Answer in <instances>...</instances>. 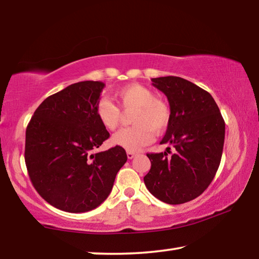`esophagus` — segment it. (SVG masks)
<instances>
[{"mask_svg": "<svg viewBox=\"0 0 259 259\" xmlns=\"http://www.w3.org/2000/svg\"><path fill=\"white\" fill-rule=\"evenodd\" d=\"M137 155V153H135V152H126V156H128V159L129 160H131V159H134V157Z\"/></svg>", "mask_w": 259, "mask_h": 259, "instance_id": "1", "label": "esophagus"}]
</instances>
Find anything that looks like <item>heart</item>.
I'll return each instance as SVG.
<instances>
[{"label": "heart", "mask_w": 259, "mask_h": 259, "mask_svg": "<svg viewBox=\"0 0 259 259\" xmlns=\"http://www.w3.org/2000/svg\"><path fill=\"white\" fill-rule=\"evenodd\" d=\"M114 98L122 111L135 112L131 116L134 126L123 129L113 136L112 143L129 152L142 150L154 140V134L160 135L168 128L171 111L164 100L155 98L151 89L142 84H129L114 93ZM96 116L109 131L120 124L121 111L115 104L102 98L96 105Z\"/></svg>", "instance_id": "obj_1"}]
</instances>
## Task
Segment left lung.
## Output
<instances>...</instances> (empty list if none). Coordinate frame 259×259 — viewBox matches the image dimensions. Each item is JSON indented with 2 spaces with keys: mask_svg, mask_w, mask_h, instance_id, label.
<instances>
[{
  "mask_svg": "<svg viewBox=\"0 0 259 259\" xmlns=\"http://www.w3.org/2000/svg\"><path fill=\"white\" fill-rule=\"evenodd\" d=\"M168 98L171 120L161 144L176 152L148 153L151 169L144 183L168 204L188 202L207 190L221 163L225 122L208 91L178 76L152 78Z\"/></svg>",
  "mask_w": 259,
  "mask_h": 259,
  "instance_id": "obj_1",
  "label": "left lung"
}]
</instances>
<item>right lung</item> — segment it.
Returning a JSON list of instances; mask_svg holds the SVG:
<instances>
[{"instance_id":"obj_1","label":"right lung","mask_w":259,"mask_h":259,"mask_svg":"<svg viewBox=\"0 0 259 259\" xmlns=\"http://www.w3.org/2000/svg\"><path fill=\"white\" fill-rule=\"evenodd\" d=\"M104 87L82 81L49 96L26 129L30 182L48 203L64 211L85 212L102 204L126 162L120 146L94 153L109 137L96 116Z\"/></svg>"}]
</instances>
